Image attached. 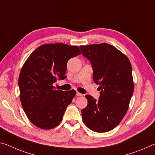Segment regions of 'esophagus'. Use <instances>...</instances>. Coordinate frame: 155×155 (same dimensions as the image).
<instances>
[{
	"label": "esophagus",
	"mask_w": 155,
	"mask_h": 155,
	"mask_svg": "<svg viewBox=\"0 0 155 155\" xmlns=\"http://www.w3.org/2000/svg\"><path fill=\"white\" fill-rule=\"evenodd\" d=\"M76 96H82V94H80V92H77V93H76Z\"/></svg>",
	"instance_id": "obj_1"
}]
</instances>
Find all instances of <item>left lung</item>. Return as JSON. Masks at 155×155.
Masks as SVG:
<instances>
[{"mask_svg": "<svg viewBox=\"0 0 155 155\" xmlns=\"http://www.w3.org/2000/svg\"><path fill=\"white\" fill-rule=\"evenodd\" d=\"M80 48L91 61L93 78L101 90L98 101L85 96L88 104L82 109L83 122L94 132H109L120 123L129 107L134 92L132 65L125 54L106 43Z\"/></svg>", "mask_w": 155, "mask_h": 155, "instance_id": "left-lung-1", "label": "left lung"}]
</instances>
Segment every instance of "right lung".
<instances>
[{
  "instance_id": "1",
  "label": "right lung",
  "mask_w": 155,
  "mask_h": 155,
  "mask_svg": "<svg viewBox=\"0 0 155 155\" xmlns=\"http://www.w3.org/2000/svg\"><path fill=\"white\" fill-rule=\"evenodd\" d=\"M81 54L79 47L65 44H44L26 59L20 71V101L28 118L43 130L58 126L76 91L55 90L58 78H66L68 59Z\"/></svg>"
}]
</instances>
